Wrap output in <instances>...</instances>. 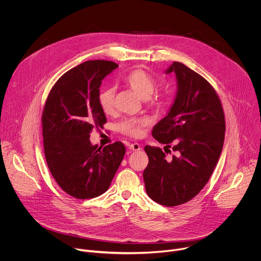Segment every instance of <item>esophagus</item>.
I'll return each mask as SVG.
<instances>
[{
    "label": "esophagus",
    "mask_w": 261,
    "mask_h": 261,
    "mask_svg": "<svg viewBox=\"0 0 261 261\" xmlns=\"http://www.w3.org/2000/svg\"><path fill=\"white\" fill-rule=\"evenodd\" d=\"M128 147L130 148V150H132V151H139L140 150V145L138 144V143H129V145H128Z\"/></svg>",
    "instance_id": "obj_1"
}]
</instances>
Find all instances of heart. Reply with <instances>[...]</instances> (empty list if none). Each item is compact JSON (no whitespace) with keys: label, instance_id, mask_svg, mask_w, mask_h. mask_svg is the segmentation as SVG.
<instances>
[{"label":"heart","instance_id":"heart-1","mask_svg":"<svg viewBox=\"0 0 261 261\" xmlns=\"http://www.w3.org/2000/svg\"><path fill=\"white\" fill-rule=\"evenodd\" d=\"M126 85L133 90L139 97L146 99L148 103L161 104L163 97L160 94H154L157 84L154 77L141 69L130 71L125 77ZM98 103L101 110L105 115H113L115 113V89L105 88L100 91L98 95ZM150 125V120L147 118L127 119L119 124V130L131 137H140L144 128Z\"/></svg>","mask_w":261,"mask_h":261}]
</instances>
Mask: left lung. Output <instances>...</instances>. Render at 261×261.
Here are the masks:
<instances>
[{"mask_svg": "<svg viewBox=\"0 0 261 261\" xmlns=\"http://www.w3.org/2000/svg\"><path fill=\"white\" fill-rule=\"evenodd\" d=\"M165 72L175 73L177 91L167 116L152 131L164 151L144 146L143 180L150 198L175 206L190 201L208 181L224 143L225 117L216 91L198 73L179 62ZM170 147L175 155L167 156Z\"/></svg>", "mask_w": 261, "mask_h": 261, "instance_id": "left-lung-1", "label": "left lung"}]
</instances>
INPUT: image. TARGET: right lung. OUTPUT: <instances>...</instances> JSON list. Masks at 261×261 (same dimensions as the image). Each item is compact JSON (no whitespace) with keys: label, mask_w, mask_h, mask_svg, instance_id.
Instances as JSON below:
<instances>
[{"label":"right lung","mask_w":261,"mask_h":261,"mask_svg":"<svg viewBox=\"0 0 261 261\" xmlns=\"http://www.w3.org/2000/svg\"><path fill=\"white\" fill-rule=\"evenodd\" d=\"M119 65L87 61L67 71L50 90L42 113L43 146L47 166L70 196L90 199L109 188L126 153L116 141L93 145L90 134L106 117L98 103L102 80Z\"/></svg>","instance_id":"1"}]
</instances>
